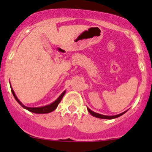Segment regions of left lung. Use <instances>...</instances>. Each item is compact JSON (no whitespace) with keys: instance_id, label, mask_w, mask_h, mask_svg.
I'll return each mask as SVG.
<instances>
[{"instance_id":"obj_1","label":"left lung","mask_w":152,"mask_h":152,"mask_svg":"<svg viewBox=\"0 0 152 152\" xmlns=\"http://www.w3.org/2000/svg\"><path fill=\"white\" fill-rule=\"evenodd\" d=\"M87 110H88L89 113H90V114L92 115L93 116H94V117L96 118H102V119H113V118H118L120 117V116H121L122 115H124V113H126V112H124V113H121V114H118V115H102V114H99V113H95V112L92 111L90 109H89L88 107H87Z\"/></svg>"}]
</instances>
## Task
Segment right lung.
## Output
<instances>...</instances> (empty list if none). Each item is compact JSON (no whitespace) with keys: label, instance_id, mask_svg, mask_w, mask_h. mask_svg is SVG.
Masks as SVG:
<instances>
[{"label":"right lung","instance_id":"obj_1","mask_svg":"<svg viewBox=\"0 0 152 152\" xmlns=\"http://www.w3.org/2000/svg\"><path fill=\"white\" fill-rule=\"evenodd\" d=\"M10 87H11V84H10ZM11 90H12V94H13L14 97H15V100L18 102V104H19L20 105L22 106V107H23L24 109H26V110H28V111L31 112V113H37V114H45V113H50V112H52V111H53V110H56L58 104L60 103L61 100H62V99L63 98L65 92H66L65 90V91H64L63 93H62V94H61L60 96L57 98V99H56L54 102H52V103L50 104L46 105V106H43V107H26L25 105H23L22 103H21L20 101L18 99V97H17L16 95H15L13 89L11 88Z\"/></svg>","mask_w":152,"mask_h":152}]
</instances>
